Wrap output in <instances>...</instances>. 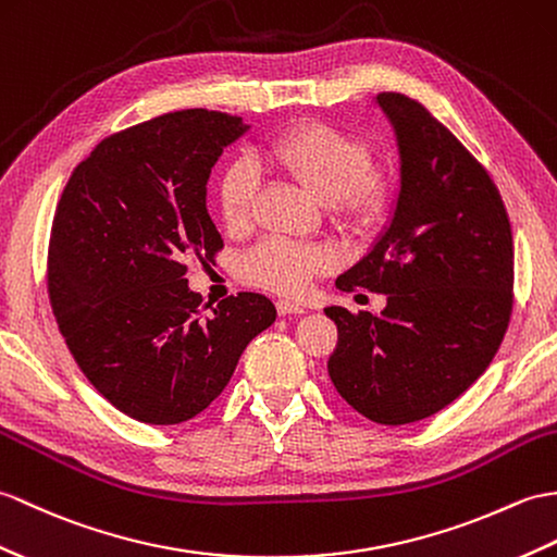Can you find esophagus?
I'll return each mask as SVG.
<instances>
[{
    "label": "esophagus",
    "mask_w": 557,
    "mask_h": 557,
    "mask_svg": "<svg viewBox=\"0 0 557 557\" xmlns=\"http://www.w3.org/2000/svg\"><path fill=\"white\" fill-rule=\"evenodd\" d=\"M275 306H277L280 315H301V313H306L304 304H296V301H289V299H280Z\"/></svg>",
    "instance_id": "1"
}]
</instances>
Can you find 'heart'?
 Masks as SVG:
<instances>
[{
  "instance_id": "heart-1",
  "label": "heart",
  "mask_w": 557,
  "mask_h": 557,
  "mask_svg": "<svg viewBox=\"0 0 557 557\" xmlns=\"http://www.w3.org/2000/svg\"><path fill=\"white\" fill-rule=\"evenodd\" d=\"M268 159L294 177L310 197L330 206L342 225L366 230L377 223L389 189L380 175L368 173L370 149L363 141L330 125H301L268 147ZM258 191L251 161L235 159L218 180V206L230 230L247 227ZM332 265V253L318 244L270 239L244 256L242 275L258 287L299 294L318 273Z\"/></svg>"
}]
</instances>
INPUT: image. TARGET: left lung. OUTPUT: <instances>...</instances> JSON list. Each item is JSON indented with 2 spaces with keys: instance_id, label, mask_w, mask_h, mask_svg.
I'll list each match as a JSON object with an SVG mask.
<instances>
[{
  "instance_id": "obj_1",
  "label": "left lung",
  "mask_w": 557,
  "mask_h": 557,
  "mask_svg": "<svg viewBox=\"0 0 557 557\" xmlns=\"http://www.w3.org/2000/svg\"><path fill=\"white\" fill-rule=\"evenodd\" d=\"M372 107L394 133L398 187L337 287L382 292L386 306L325 308L339 330L327 370L360 416L408 424L446 408L496 356L512 310V232L488 173L422 103L382 92Z\"/></svg>"
}]
</instances>
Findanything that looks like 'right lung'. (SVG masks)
I'll return each instance as SVG.
<instances>
[{
    "instance_id": "obj_1",
    "label": "right lung",
    "mask_w": 557,
    "mask_h": 557,
    "mask_svg": "<svg viewBox=\"0 0 557 557\" xmlns=\"http://www.w3.org/2000/svg\"><path fill=\"white\" fill-rule=\"evenodd\" d=\"M249 127L187 109L111 135L75 168L49 237V301L95 389L147 424L199 416L225 389L249 342L273 325L263 294L199 313L187 258L223 247L206 183Z\"/></svg>"
}]
</instances>
